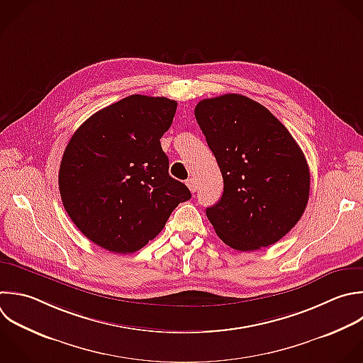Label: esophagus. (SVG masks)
Instances as JSON below:
<instances>
[{
    "mask_svg": "<svg viewBox=\"0 0 363 363\" xmlns=\"http://www.w3.org/2000/svg\"><path fill=\"white\" fill-rule=\"evenodd\" d=\"M186 184H187V187H189V190H190L191 193H194V191L197 190V182H196L194 179H189V180L186 182Z\"/></svg>",
    "mask_w": 363,
    "mask_h": 363,
    "instance_id": "esophagus-1",
    "label": "esophagus"
}]
</instances>
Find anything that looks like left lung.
<instances>
[{
	"label": "left lung",
	"instance_id": "left-lung-1",
	"mask_svg": "<svg viewBox=\"0 0 363 363\" xmlns=\"http://www.w3.org/2000/svg\"><path fill=\"white\" fill-rule=\"evenodd\" d=\"M223 174V196L206 214L231 248L255 251L279 241L309 199V167L288 129L261 104L227 94L194 109Z\"/></svg>",
	"mask_w": 363,
	"mask_h": 363
}]
</instances>
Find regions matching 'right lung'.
Masks as SVG:
<instances>
[{
    "label": "right lung",
    "instance_id": "right-lung-1",
    "mask_svg": "<svg viewBox=\"0 0 363 363\" xmlns=\"http://www.w3.org/2000/svg\"><path fill=\"white\" fill-rule=\"evenodd\" d=\"M177 102L132 95L85 121L74 133L60 167L64 207L96 245L135 252L153 240L172 211L191 197L169 174L160 139Z\"/></svg>",
    "mask_w": 363,
    "mask_h": 363
}]
</instances>
